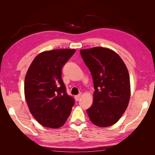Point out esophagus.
I'll return each instance as SVG.
<instances>
[{
    "instance_id": "obj_1",
    "label": "esophagus",
    "mask_w": 155,
    "mask_h": 155,
    "mask_svg": "<svg viewBox=\"0 0 155 155\" xmlns=\"http://www.w3.org/2000/svg\"><path fill=\"white\" fill-rule=\"evenodd\" d=\"M81 97V94H78V95L75 96V99H76V101H78L79 99H80Z\"/></svg>"
}]
</instances>
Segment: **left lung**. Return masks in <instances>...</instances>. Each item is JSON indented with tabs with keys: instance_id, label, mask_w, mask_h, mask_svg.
Instances as JSON below:
<instances>
[{
	"instance_id": "left-lung-1",
	"label": "left lung",
	"mask_w": 155,
	"mask_h": 155,
	"mask_svg": "<svg viewBox=\"0 0 155 155\" xmlns=\"http://www.w3.org/2000/svg\"><path fill=\"white\" fill-rule=\"evenodd\" d=\"M92 75L95 91L87 112L92 122L107 127L115 124L127 108L130 96L129 74L124 61L114 50L94 47L80 50Z\"/></svg>"
}]
</instances>
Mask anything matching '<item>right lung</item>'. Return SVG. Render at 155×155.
Instances as JSON below:
<instances>
[{
  "instance_id": "add662e5",
  "label": "right lung",
  "mask_w": 155,
  "mask_h": 155,
  "mask_svg": "<svg viewBox=\"0 0 155 155\" xmlns=\"http://www.w3.org/2000/svg\"><path fill=\"white\" fill-rule=\"evenodd\" d=\"M75 51V49L43 51L33 60L26 72V101L34 118L46 127H61L71 113L74 100L66 92L61 70Z\"/></svg>"
}]
</instances>
